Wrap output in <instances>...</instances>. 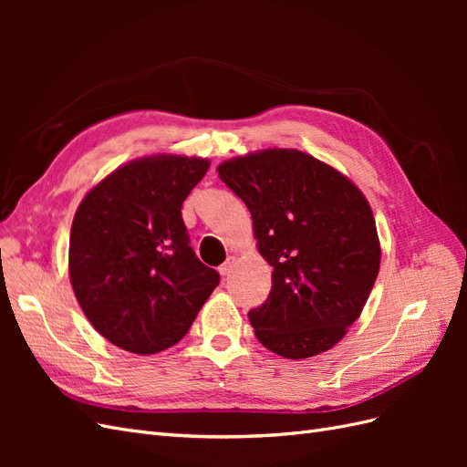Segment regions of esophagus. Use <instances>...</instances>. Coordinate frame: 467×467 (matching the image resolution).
<instances>
[{
    "label": "esophagus",
    "instance_id": "obj_1",
    "mask_svg": "<svg viewBox=\"0 0 467 467\" xmlns=\"http://www.w3.org/2000/svg\"><path fill=\"white\" fill-rule=\"evenodd\" d=\"M234 265H235V257H228V259H225L223 265L218 266V273H220L222 276H230V273L234 271Z\"/></svg>",
    "mask_w": 467,
    "mask_h": 467
}]
</instances>
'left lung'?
<instances>
[{
	"label": "left lung",
	"mask_w": 467,
	"mask_h": 467,
	"mask_svg": "<svg viewBox=\"0 0 467 467\" xmlns=\"http://www.w3.org/2000/svg\"><path fill=\"white\" fill-rule=\"evenodd\" d=\"M245 202L273 288L249 321L285 358H307L345 337L379 271L374 214L352 182L298 150H263L218 167Z\"/></svg>",
	"instance_id": "8db88e82"
}]
</instances>
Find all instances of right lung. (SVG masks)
Returning a JSON list of instances; mask_svg holds the SVG:
<instances>
[{
  "label": "right lung",
  "instance_id": "1",
  "mask_svg": "<svg viewBox=\"0 0 467 467\" xmlns=\"http://www.w3.org/2000/svg\"><path fill=\"white\" fill-rule=\"evenodd\" d=\"M210 163L160 155L119 167L81 201L69 234V280L107 341L136 355L179 343L220 275L191 247L181 208Z\"/></svg>",
  "mask_w": 467,
  "mask_h": 467
}]
</instances>
